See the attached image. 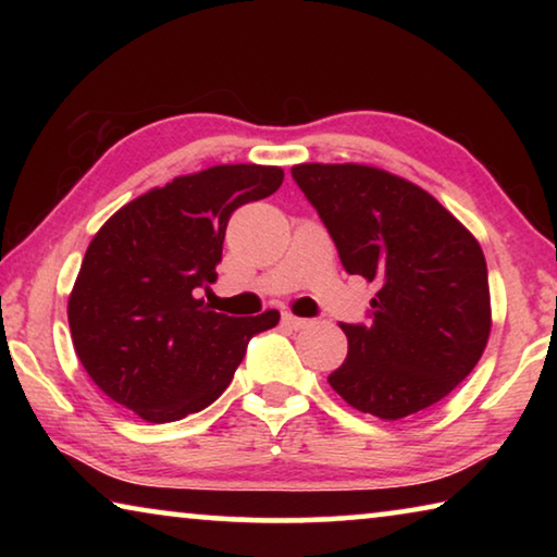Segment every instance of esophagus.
Instances as JSON below:
<instances>
[{"label":"esophagus","instance_id":"1","mask_svg":"<svg viewBox=\"0 0 557 557\" xmlns=\"http://www.w3.org/2000/svg\"><path fill=\"white\" fill-rule=\"evenodd\" d=\"M282 324H287L289 329H305L309 324V319H301V317L285 312V314H282Z\"/></svg>","mask_w":557,"mask_h":557}]
</instances>
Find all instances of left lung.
Instances as JSON below:
<instances>
[{
  "instance_id": "8db88e82",
  "label": "left lung",
  "mask_w": 557,
  "mask_h": 557,
  "mask_svg": "<svg viewBox=\"0 0 557 557\" xmlns=\"http://www.w3.org/2000/svg\"><path fill=\"white\" fill-rule=\"evenodd\" d=\"M348 275L375 282L371 322L342 324L329 385L351 408L400 420L467 379L492 332L482 245L425 188L366 164H297Z\"/></svg>"
}]
</instances>
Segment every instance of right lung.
<instances>
[{
  "label": "right lung",
  "mask_w": 557,
  "mask_h": 557,
  "mask_svg": "<svg viewBox=\"0 0 557 557\" xmlns=\"http://www.w3.org/2000/svg\"><path fill=\"white\" fill-rule=\"evenodd\" d=\"M282 178L280 166H209L137 196L96 233L69 324L83 369L110 400L147 422H174L228 388L250 338L280 312L228 317L196 295L219 277L233 211L268 199Z\"/></svg>",
  "instance_id": "1"
}]
</instances>
